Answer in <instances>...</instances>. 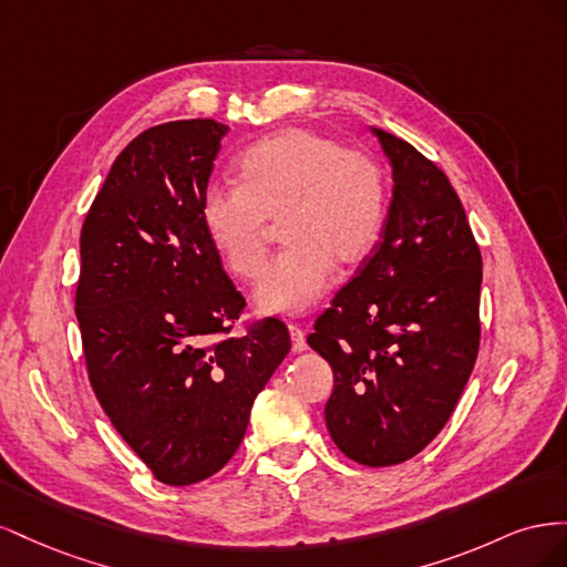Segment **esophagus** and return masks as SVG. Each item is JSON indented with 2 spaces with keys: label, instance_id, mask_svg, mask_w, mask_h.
I'll return each instance as SVG.
<instances>
[{
  "label": "esophagus",
  "instance_id": "obj_1",
  "mask_svg": "<svg viewBox=\"0 0 567 567\" xmlns=\"http://www.w3.org/2000/svg\"><path fill=\"white\" fill-rule=\"evenodd\" d=\"M290 340H293V352H305L307 350V340H305V331L300 326H288Z\"/></svg>",
  "mask_w": 567,
  "mask_h": 567
}]
</instances>
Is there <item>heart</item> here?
Returning a JSON list of instances; mask_svg holds the SVG:
<instances>
[{
  "mask_svg": "<svg viewBox=\"0 0 567 567\" xmlns=\"http://www.w3.org/2000/svg\"><path fill=\"white\" fill-rule=\"evenodd\" d=\"M241 182H213L200 221L225 265L246 281L267 267V225L281 220L288 248L255 290L267 315L298 317L329 290L333 262H362L381 236V167L333 136L290 127L252 144L238 163Z\"/></svg>",
  "mask_w": 567,
  "mask_h": 567,
  "instance_id": "1",
  "label": "heart"
}]
</instances>
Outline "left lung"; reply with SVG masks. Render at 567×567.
<instances>
[{
    "mask_svg": "<svg viewBox=\"0 0 567 567\" xmlns=\"http://www.w3.org/2000/svg\"><path fill=\"white\" fill-rule=\"evenodd\" d=\"M371 132L394 182L383 241L307 342L333 369L323 416L338 450L383 468L442 431L471 379L483 257L447 175L400 136Z\"/></svg>",
    "mask_w": 567,
    "mask_h": 567,
    "instance_id": "8db88e82",
    "label": "left lung"
}]
</instances>
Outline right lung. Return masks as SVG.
Segmentation results:
<instances>
[{
    "instance_id": "1",
    "label": "right lung",
    "mask_w": 567,
    "mask_h": 567,
    "mask_svg": "<svg viewBox=\"0 0 567 567\" xmlns=\"http://www.w3.org/2000/svg\"><path fill=\"white\" fill-rule=\"evenodd\" d=\"M227 125L175 120L115 158L80 234L75 315L99 404L161 483L227 466L290 350L279 319L229 333L246 300L200 221Z\"/></svg>"
}]
</instances>
